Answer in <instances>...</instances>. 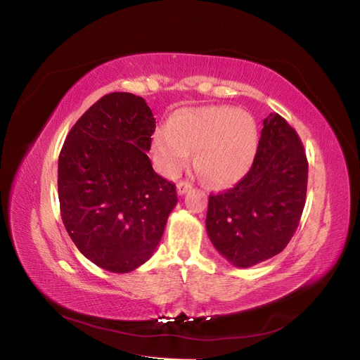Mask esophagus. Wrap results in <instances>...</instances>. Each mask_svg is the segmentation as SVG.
Returning <instances> with one entry per match:
<instances>
[{"label": "esophagus", "mask_w": 360, "mask_h": 360, "mask_svg": "<svg viewBox=\"0 0 360 360\" xmlns=\"http://www.w3.org/2000/svg\"><path fill=\"white\" fill-rule=\"evenodd\" d=\"M176 188H178V194L182 195V194H185V193L191 190V184L190 182H185V181H181V182H178V187Z\"/></svg>", "instance_id": "1"}]
</instances>
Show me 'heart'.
I'll list each match as a JSON object with an SVG mask.
<instances>
[{"label":"heart","mask_w":360,"mask_h":360,"mask_svg":"<svg viewBox=\"0 0 360 360\" xmlns=\"http://www.w3.org/2000/svg\"><path fill=\"white\" fill-rule=\"evenodd\" d=\"M257 148L256 121L229 106L181 110L153 139L155 163L163 175H178L193 149L194 166L215 187H230L245 176Z\"/></svg>","instance_id":"b5f03b06"}]
</instances>
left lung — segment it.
Returning a JSON list of instances; mask_svg holds the SVG:
<instances>
[{
  "label": "left lung",
  "instance_id": "1",
  "mask_svg": "<svg viewBox=\"0 0 360 360\" xmlns=\"http://www.w3.org/2000/svg\"><path fill=\"white\" fill-rule=\"evenodd\" d=\"M307 184L302 142L283 117L271 113L250 172L233 188L210 195L206 230L217 251L238 268L281 252L302 217Z\"/></svg>",
  "mask_w": 360,
  "mask_h": 360
}]
</instances>
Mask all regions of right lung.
<instances>
[{
  "mask_svg": "<svg viewBox=\"0 0 360 360\" xmlns=\"http://www.w3.org/2000/svg\"><path fill=\"white\" fill-rule=\"evenodd\" d=\"M155 118L142 97L110 92L77 120L58 160L61 218L77 250L127 274L150 259L178 203L146 155Z\"/></svg>",
  "mask_w": 360,
  "mask_h": 360,
  "instance_id": "1",
  "label": "right lung"
}]
</instances>
